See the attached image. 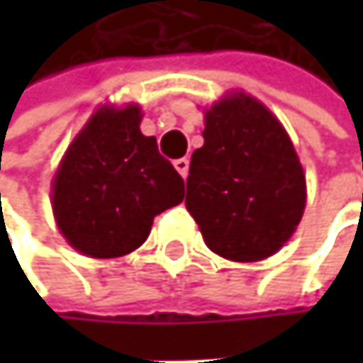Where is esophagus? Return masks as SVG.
Returning <instances> with one entry per match:
<instances>
[{"label": "esophagus", "mask_w": 363, "mask_h": 363, "mask_svg": "<svg viewBox=\"0 0 363 363\" xmlns=\"http://www.w3.org/2000/svg\"><path fill=\"white\" fill-rule=\"evenodd\" d=\"M174 168L179 170V174H181L182 179H186V174H189V160H186V157L177 160V162H174Z\"/></svg>", "instance_id": "34e87169"}]
</instances>
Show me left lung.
<instances>
[{
  "mask_svg": "<svg viewBox=\"0 0 363 363\" xmlns=\"http://www.w3.org/2000/svg\"><path fill=\"white\" fill-rule=\"evenodd\" d=\"M305 201L294 145L262 103L235 92L206 111L184 206L212 252L238 262L275 254L301 223Z\"/></svg>",
  "mask_w": 363,
  "mask_h": 363,
  "instance_id": "1",
  "label": "left lung"
}]
</instances>
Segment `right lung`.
I'll list each match as a JSON object with an SVG mask.
<instances>
[{
    "mask_svg": "<svg viewBox=\"0 0 363 363\" xmlns=\"http://www.w3.org/2000/svg\"><path fill=\"white\" fill-rule=\"evenodd\" d=\"M140 107H101L67 149L52 182V210L65 240L92 258L136 250L153 218L181 203L184 181L140 132Z\"/></svg>",
    "mask_w": 363,
    "mask_h": 363,
    "instance_id": "add662e5",
    "label": "right lung"
}]
</instances>
